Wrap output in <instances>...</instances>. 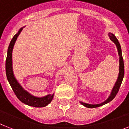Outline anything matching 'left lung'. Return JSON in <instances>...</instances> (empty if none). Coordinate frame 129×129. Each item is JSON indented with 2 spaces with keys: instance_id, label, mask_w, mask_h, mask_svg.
<instances>
[{
  "instance_id": "1",
  "label": "left lung",
  "mask_w": 129,
  "mask_h": 129,
  "mask_svg": "<svg viewBox=\"0 0 129 129\" xmlns=\"http://www.w3.org/2000/svg\"><path fill=\"white\" fill-rule=\"evenodd\" d=\"M108 35L109 36L110 40L113 42L114 44L116 45V47L117 48V51H118V54H119V75H118V77H117V81H116L112 89L111 92L110 93L109 96L108 97V98L104 101L103 102L101 103H98V104H89V103H87L82 102V101H80V103L81 105H83V106L86 107L87 108H95V107H98L102 106L103 105H105L107 103H108L109 102H110L111 101H112L113 99L115 97V96L117 95V93L119 91V88L121 87V85L122 83V79H123V77H124V61H123V59H122V50H121V45L119 44V41L117 40V38H116V36H115V34H113L111 32H109Z\"/></svg>"
}]
</instances>
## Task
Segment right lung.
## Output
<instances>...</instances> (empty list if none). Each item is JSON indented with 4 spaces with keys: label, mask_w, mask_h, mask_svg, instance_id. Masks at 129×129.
Segmentation results:
<instances>
[{
    "label": "right lung",
    "mask_w": 129,
    "mask_h": 129,
    "mask_svg": "<svg viewBox=\"0 0 129 129\" xmlns=\"http://www.w3.org/2000/svg\"><path fill=\"white\" fill-rule=\"evenodd\" d=\"M24 27L25 26L20 28L18 32L14 36V37L10 41V44L8 46L7 59H6V64H5L6 75H7V79H8L13 91L14 92V93L20 101H22L24 104L28 105L29 106L34 107H44L48 105L50 103H51L53 97H54V94H52V95L49 94L44 97L34 96L23 88L22 86L20 84L19 82L18 81L14 75L12 59V50H13L14 46L16 41Z\"/></svg>",
    "instance_id": "add662e5"
}]
</instances>
